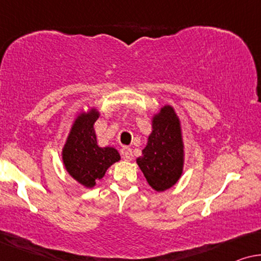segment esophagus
I'll use <instances>...</instances> for the list:
<instances>
[{"label":"esophagus","mask_w":261,"mask_h":261,"mask_svg":"<svg viewBox=\"0 0 261 261\" xmlns=\"http://www.w3.org/2000/svg\"><path fill=\"white\" fill-rule=\"evenodd\" d=\"M120 155H122L123 160L131 161L132 160V150L130 148H123L120 150Z\"/></svg>","instance_id":"esophagus-1"}]
</instances>
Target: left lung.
Returning <instances> with one entry per match:
<instances>
[{"mask_svg": "<svg viewBox=\"0 0 261 261\" xmlns=\"http://www.w3.org/2000/svg\"><path fill=\"white\" fill-rule=\"evenodd\" d=\"M152 134L137 159L146 181L157 192L178 181L183 168V143L179 120L171 106H164L153 117Z\"/></svg>", "mask_w": 261, "mask_h": 261, "instance_id": "left-lung-1", "label": "left lung"}]
</instances>
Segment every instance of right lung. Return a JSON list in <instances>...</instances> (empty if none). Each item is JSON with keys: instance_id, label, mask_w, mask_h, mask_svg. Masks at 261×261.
<instances>
[{"instance_id": "add662e5", "label": "right lung", "mask_w": 261, "mask_h": 261, "mask_svg": "<svg viewBox=\"0 0 261 261\" xmlns=\"http://www.w3.org/2000/svg\"><path fill=\"white\" fill-rule=\"evenodd\" d=\"M98 117L99 113L95 110L79 116L73 124L62 151V159L69 175L87 188L93 187L95 181L105 175L108 168L120 160L116 149L98 146L93 129Z\"/></svg>"}]
</instances>
